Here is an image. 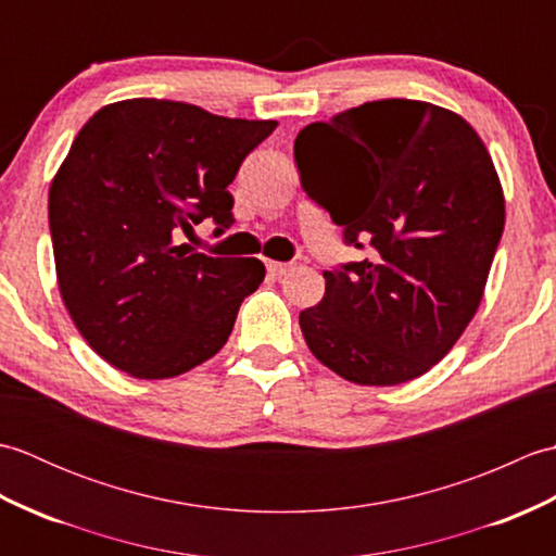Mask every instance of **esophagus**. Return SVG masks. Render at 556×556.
<instances>
[{"label":"esophagus","instance_id":"34e87169","mask_svg":"<svg viewBox=\"0 0 556 556\" xmlns=\"http://www.w3.org/2000/svg\"><path fill=\"white\" fill-rule=\"evenodd\" d=\"M289 267H291V265H287V263H275V260H269V263H267V275H269L271 279H279V277L287 275Z\"/></svg>","mask_w":556,"mask_h":556}]
</instances>
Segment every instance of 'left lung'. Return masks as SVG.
<instances>
[{
	"mask_svg": "<svg viewBox=\"0 0 556 556\" xmlns=\"http://www.w3.org/2000/svg\"><path fill=\"white\" fill-rule=\"evenodd\" d=\"M293 157L344 243L370 253L325 271L305 344L356 384L428 372L476 315L504 231L488 148L458 114L392 98L305 126Z\"/></svg>",
	"mask_w": 556,
	"mask_h": 556,
	"instance_id": "1",
	"label": "left lung"
}]
</instances>
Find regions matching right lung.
I'll use <instances>...</instances> for the list:
<instances>
[{
  "label": "right lung",
  "mask_w": 556,
  "mask_h": 556,
  "mask_svg": "<svg viewBox=\"0 0 556 556\" xmlns=\"http://www.w3.org/2000/svg\"><path fill=\"white\" fill-rule=\"evenodd\" d=\"M275 128L136 98L78 131L50 188L56 279L78 332L116 370L164 380L227 344L265 265L176 239L203 219L231 227L227 186Z\"/></svg>",
  "instance_id": "right-lung-1"
}]
</instances>
